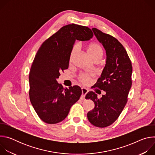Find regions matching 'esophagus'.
<instances>
[{
	"instance_id": "esophagus-1",
	"label": "esophagus",
	"mask_w": 155,
	"mask_h": 155,
	"mask_svg": "<svg viewBox=\"0 0 155 155\" xmlns=\"http://www.w3.org/2000/svg\"><path fill=\"white\" fill-rule=\"evenodd\" d=\"M81 91H82V94H81V99H84L85 96H86V94L87 93L88 90L86 89V88H85V87H82V88H81Z\"/></svg>"
}]
</instances>
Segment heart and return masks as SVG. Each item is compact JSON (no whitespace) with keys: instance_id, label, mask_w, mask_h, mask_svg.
<instances>
[{"instance_id":"1","label":"heart","mask_w":155,"mask_h":155,"mask_svg":"<svg viewBox=\"0 0 155 155\" xmlns=\"http://www.w3.org/2000/svg\"><path fill=\"white\" fill-rule=\"evenodd\" d=\"M76 48L77 46L75 45L72 50L71 57ZM87 51L93 59H100L103 55V49L101 45L98 43H92L90 44V45L87 46ZM79 80L81 82L84 84L89 83L91 80V75L87 74H81L79 75Z\"/></svg>"}]
</instances>
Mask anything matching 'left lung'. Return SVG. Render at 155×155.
I'll return each mask as SVG.
<instances>
[{
    "mask_svg": "<svg viewBox=\"0 0 155 155\" xmlns=\"http://www.w3.org/2000/svg\"><path fill=\"white\" fill-rule=\"evenodd\" d=\"M92 29L107 55L105 67L93 87H98L106 94L98 99L93 91L87 93L85 98L92 100L95 106L87 117L93 125L105 127L117 120L127 103L132 67L125 48L117 38L96 28Z\"/></svg>",
    "mask_w": 155,
    "mask_h": 155,
    "instance_id": "obj_1",
    "label": "left lung"
}]
</instances>
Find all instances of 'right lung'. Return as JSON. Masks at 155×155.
I'll return each mask as SVG.
<instances>
[{
    "instance_id": "right-lung-1",
    "label": "right lung",
    "mask_w": 155,
    "mask_h": 155,
    "mask_svg": "<svg viewBox=\"0 0 155 155\" xmlns=\"http://www.w3.org/2000/svg\"><path fill=\"white\" fill-rule=\"evenodd\" d=\"M93 36L89 28L75 24L61 28L39 48L29 72V98L39 118L48 124L63 121L78 101V86L64 88L58 83L60 72L69 68L75 41H87Z\"/></svg>"
}]
</instances>
